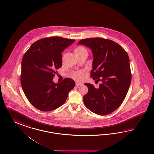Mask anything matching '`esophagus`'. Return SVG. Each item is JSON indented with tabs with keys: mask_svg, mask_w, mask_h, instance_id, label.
I'll use <instances>...</instances> for the list:
<instances>
[{
	"mask_svg": "<svg viewBox=\"0 0 154 154\" xmlns=\"http://www.w3.org/2000/svg\"><path fill=\"white\" fill-rule=\"evenodd\" d=\"M83 85V83H79V82L76 83V87H79L80 85Z\"/></svg>",
	"mask_w": 154,
	"mask_h": 154,
	"instance_id": "1",
	"label": "esophagus"
}]
</instances>
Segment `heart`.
I'll use <instances>...</instances> for the list:
<instances>
[{
    "label": "heart",
    "instance_id": "b5f03b06",
    "mask_svg": "<svg viewBox=\"0 0 154 154\" xmlns=\"http://www.w3.org/2000/svg\"><path fill=\"white\" fill-rule=\"evenodd\" d=\"M84 51H87V50L85 49V48H82V47H78L75 50V54L81 53L84 52ZM72 76L75 79L82 80L83 79V78H84V73L82 71H75L73 73Z\"/></svg>",
    "mask_w": 154,
    "mask_h": 154
}]
</instances>
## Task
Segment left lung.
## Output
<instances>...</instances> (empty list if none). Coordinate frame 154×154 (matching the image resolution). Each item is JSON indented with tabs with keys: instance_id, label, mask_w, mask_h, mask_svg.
I'll return each mask as SVG.
<instances>
[{
	"instance_id": "1",
	"label": "left lung",
	"mask_w": 154,
	"mask_h": 154,
	"mask_svg": "<svg viewBox=\"0 0 154 154\" xmlns=\"http://www.w3.org/2000/svg\"><path fill=\"white\" fill-rule=\"evenodd\" d=\"M78 44L91 50V77L102 82L98 88L85 83L88 88L83 96L85 105L95 114H109L121 105L129 90L131 74L128 53L116 42L102 38L83 39Z\"/></svg>"
}]
</instances>
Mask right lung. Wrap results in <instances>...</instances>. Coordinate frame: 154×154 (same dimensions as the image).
<instances>
[{"label":"right lung","instance_id":"right-lung-1","mask_svg":"<svg viewBox=\"0 0 154 154\" xmlns=\"http://www.w3.org/2000/svg\"><path fill=\"white\" fill-rule=\"evenodd\" d=\"M75 40L53 37L38 40L30 46L21 62V83L30 104L40 110H53L65 103L75 82L66 78L53 82L55 69L62 66V53Z\"/></svg>","mask_w":154,"mask_h":154}]
</instances>
